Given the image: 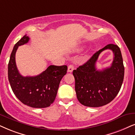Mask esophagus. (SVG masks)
<instances>
[{
  "instance_id": "34e87169",
  "label": "esophagus",
  "mask_w": 135,
  "mask_h": 135,
  "mask_svg": "<svg viewBox=\"0 0 135 135\" xmlns=\"http://www.w3.org/2000/svg\"><path fill=\"white\" fill-rule=\"evenodd\" d=\"M73 69H74V66L73 65H69V67H68V72H72Z\"/></svg>"
}]
</instances>
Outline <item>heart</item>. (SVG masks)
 <instances>
[{
	"label": "heart",
	"instance_id": "obj_1",
	"mask_svg": "<svg viewBox=\"0 0 135 135\" xmlns=\"http://www.w3.org/2000/svg\"><path fill=\"white\" fill-rule=\"evenodd\" d=\"M82 50H83V48H76V49H75L74 51L76 52H80Z\"/></svg>",
	"mask_w": 135,
	"mask_h": 135
}]
</instances>
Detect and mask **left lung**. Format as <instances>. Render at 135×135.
Here are the masks:
<instances>
[{"mask_svg": "<svg viewBox=\"0 0 135 135\" xmlns=\"http://www.w3.org/2000/svg\"><path fill=\"white\" fill-rule=\"evenodd\" d=\"M113 51L114 57L110 68L97 71L96 63L101 52ZM124 68L118 46L108 44L95 53L86 63L73 71L75 91L81 104L89 107H102L112 101L118 95L123 81Z\"/></svg>", "mask_w": 135, "mask_h": 135, "instance_id": "1", "label": "left lung"}]
</instances>
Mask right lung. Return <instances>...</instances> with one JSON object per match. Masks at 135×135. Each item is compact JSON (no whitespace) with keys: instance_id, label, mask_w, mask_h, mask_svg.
Returning a JSON list of instances; mask_svg holds the SVG:
<instances>
[{"instance_id":"1","label":"right lung","mask_w":135,"mask_h":135,"mask_svg":"<svg viewBox=\"0 0 135 135\" xmlns=\"http://www.w3.org/2000/svg\"><path fill=\"white\" fill-rule=\"evenodd\" d=\"M29 40L25 35L13 47L8 65V81L13 93L22 103L32 108H46L55 100L67 66L50 65L37 76L21 75L16 66L15 53L19 46L28 43Z\"/></svg>"}]
</instances>
